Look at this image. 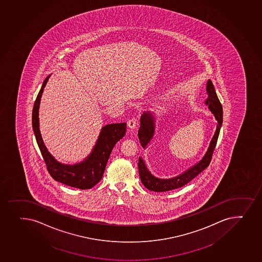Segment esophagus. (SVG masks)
I'll return each mask as SVG.
<instances>
[{"mask_svg":"<svg viewBox=\"0 0 262 262\" xmlns=\"http://www.w3.org/2000/svg\"><path fill=\"white\" fill-rule=\"evenodd\" d=\"M137 124H138V120H137V118H130V119H129V121H128V127H129V129H134L136 125H137Z\"/></svg>","mask_w":262,"mask_h":262,"instance_id":"1","label":"esophagus"}]
</instances>
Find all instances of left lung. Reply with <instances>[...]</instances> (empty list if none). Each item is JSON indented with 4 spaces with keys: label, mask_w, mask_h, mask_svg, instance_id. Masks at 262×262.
<instances>
[{
    "label": "left lung",
    "mask_w": 262,
    "mask_h": 262,
    "mask_svg": "<svg viewBox=\"0 0 262 262\" xmlns=\"http://www.w3.org/2000/svg\"><path fill=\"white\" fill-rule=\"evenodd\" d=\"M207 93L208 99L205 104H208L209 110L211 111L217 120V127L214 137L212 138L208 151L199 163L191 167L183 174L171 179H158L153 177L150 172L147 169L144 162L142 158L138 159V172L140 176L141 182L145 188L155 192H164L178 189L189 183L195 177L203 171L211 162L212 156L214 153V148L216 146L217 140L219 137L220 129L223 124V105L221 104L216 93L214 90V84L210 79L207 83ZM154 118L149 113H144L141 117L140 128L138 129V138L141 145L145 148L152 137L154 135Z\"/></svg>",
    "instance_id": "8db88e82"
}]
</instances>
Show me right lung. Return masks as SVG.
Returning a JSON list of instances; mask_svg holds the SVG:
<instances>
[{
    "label": "right lung",
    "instance_id": "add662e5",
    "mask_svg": "<svg viewBox=\"0 0 262 262\" xmlns=\"http://www.w3.org/2000/svg\"><path fill=\"white\" fill-rule=\"evenodd\" d=\"M48 79L49 77L43 82L32 113L33 129L39 150L48 171L54 180L78 189H91L101 180L113 147L125 135L126 123L107 124L103 127L93 152L82 163L70 166L57 162L46 148L39 129V102Z\"/></svg>",
    "mask_w": 262,
    "mask_h": 262
}]
</instances>
